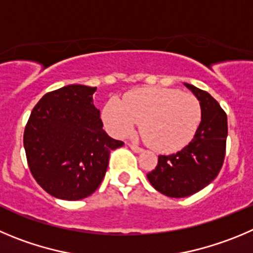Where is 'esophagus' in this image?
I'll use <instances>...</instances> for the list:
<instances>
[{
  "mask_svg": "<svg viewBox=\"0 0 253 253\" xmlns=\"http://www.w3.org/2000/svg\"><path fill=\"white\" fill-rule=\"evenodd\" d=\"M128 146H129V148L133 151V152H141V151H142V148L137 145H131V143H128Z\"/></svg>",
  "mask_w": 253,
  "mask_h": 253,
  "instance_id": "1",
  "label": "esophagus"
}]
</instances>
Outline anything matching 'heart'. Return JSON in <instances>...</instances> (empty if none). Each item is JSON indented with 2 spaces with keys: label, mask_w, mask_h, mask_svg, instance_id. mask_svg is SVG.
<instances>
[{
  "label": "heart",
  "mask_w": 253,
  "mask_h": 253,
  "mask_svg": "<svg viewBox=\"0 0 253 253\" xmlns=\"http://www.w3.org/2000/svg\"><path fill=\"white\" fill-rule=\"evenodd\" d=\"M102 117L117 137L128 134L142 121L146 142L157 152L171 153L191 142L201 121V106L193 94L180 89L143 87L128 92L124 101H108Z\"/></svg>",
  "instance_id": "1"
}]
</instances>
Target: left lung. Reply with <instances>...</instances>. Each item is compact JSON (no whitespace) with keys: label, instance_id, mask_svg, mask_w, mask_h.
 I'll return each mask as SVG.
<instances>
[{"label":"left lung","instance_id":"8db88e82","mask_svg":"<svg viewBox=\"0 0 253 253\" xmlns=\"http://www.w3.org/2000/svg\"><path fill=\"white\" fill-rule=\"evenodd\" d=\"M201 105V124L192 141L172 155L159 156L147 173L151 185L169 197H187L212 182L222 169L227 140V116L206 91L185 84Z\"/></svg>","mask_w":253,"mask_h":253}]
</instances>
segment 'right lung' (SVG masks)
<instances>
[{
    "label": "right lung",
    "instance_id": "right-lung-1",
    "mask_svg": "<svg viewBox=\"0 0 253 253\" xmlns=\"http://www.w3.org/2000/svg\"><path fill=\"white\" fill-rule=\"evenodd\" d=\"M96 87L70 84L47 92L30 115L23 146L36 182L53 197L76 201L105 177L112 150L122 147L102 128L92 94Z\"/></svg>",
    "mask_w": 253,
    "mask_h": 253
}]
</instances>
